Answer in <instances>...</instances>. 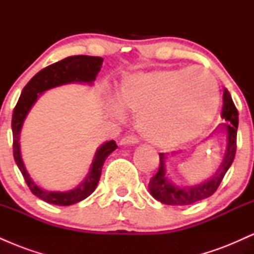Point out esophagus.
I'll use <instances>...</instances> for the list:
<instances>
[{
  "mask_svg": "<svg viewBox=\"0 0 254 254\" xmlns=\"http://www.w3.org/2000/svg\"><path fill=\"white\" fill-rule=\"evenodd\" d=\"M138 142V138L135 135H127L119 141L121 145H127V144H136Z\"/></svg>",
  "mask_w": 254,
  "mask_h": 254,
  "instance_id": "obj_1",
  "label": "esophagus"
}]
</instances>
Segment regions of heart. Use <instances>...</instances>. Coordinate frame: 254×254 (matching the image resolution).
I'll return each mask as SVG.
<instances>
[{"label": "heart", "mask_w": 254, "mask_h": 254, "mask_svg": "<svg viewBox=\"0 0 254 254\" xmlns=\"http://www.w3.org/2000/svg\"><path fill=\"white\" fill-rule=\"evenodd\" d=\"M121 109L137 115L145 139L159 145H176L197 136L210 123L218 104L215 78L199 66L139 72L119 89ZM121 116L118 107H112Z\"/></svg>", "instance_id": "obj_1"}]
</instances>
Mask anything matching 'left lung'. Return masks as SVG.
Here are the masks:
<instances>
[{"instance_id": "8db88e82", "label": "left lung", "mask_w": 254, "mask_h": 254, "mask_svg": "<svg viewBox=\"0 0 254 254\" xmlns=\"http://www.w3.org/2000/svg\"><path fill=\"white\" fill-rule=\"evenodd\" d=\"M221 117L227 121L224 124L227 131V150L224 159L215 176L211 179L206 180L197 186L191 188H178L172 184L166 176L165 157L166 154L160 153V165L156 174L150 179L149 190L151 196L156 198L161 203L168 205H188L198 200L205 199L214 194L222 183L227 171L234 161L235 153H237V131L239 123V113L229 92L224 89L223 92V107L221 112Z\"/></svg>"}]
</instances>
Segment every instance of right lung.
I'll list each match as a JSON object with an SVG mask.
<instances>
[{"label":"right lung","instance_id":"obj_1","mask_svg":"<svg viewBox=\"0 0 254 254\" xmlns=\"http://www.w3.org/2000/svg\"><path fill=\"white\" fill-rule=\"evenodd\" d=\"M103 58L97 56H70L64 58L62 61L50 64L39 72H37L33 77L28 81L22 89L21 95L14 107L13 117H11V130H13V155L17 167L22 173L26 184L30 188L31 192L36 194L38 198L45 202L56 204V205H71L77 202H81L97 188L99 179L101 176V170L106 157L117 148L115 141L106 142L99 148L93 160L90 172L82 184L74 190L68 192H49L40 189L36 183L31 179L26 171L24 162H22L21 154H20V131L24 123L28 111L32 105L36 103L38 94L44 90L54 88L64 83L70 82H88L92 83L95 80L98 71L100 70Z\"/></svg>","mask_w":254,"mask_h":254}]
</instances>
